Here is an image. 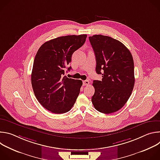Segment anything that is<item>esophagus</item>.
I'll return each instance as SVG.
<instances>
[{"instance_id":"esophagus-1","label":"esophagus","mask_w":160,"mask_h":160,"mask_svg":"<svg viewBox=\"0 0 160 160\" xmlns=\"http://www.w3.org/2000/svg\"><path fill=\"white\" fill-rule=\"evenodd\" d=\"M90 83H89V81L88 80H84V81H83V85H88V84H89Z\"/></svg>"}]
</instances>
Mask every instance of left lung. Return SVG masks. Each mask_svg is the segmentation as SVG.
Segmentation results:
<instances>
[{
	"label": "left lung",
	"instance_id": "left-lung-1",
	"mask_svg": "<svg viewBox=\"0 0 160 160\" xmlns=\"http://www.w3.org/2000/svg\"><path fill=\"white\" fill-rule=\"evenodd\" d=\"M96 60V71L102 80H94L92 104L98 111L109 114L120 109L128 100L135 83L132 56L125 45L108 36L89 37Z\"/></svg>",
	"mask_w": 160,
	"mask_h": 160
}]
</instances>
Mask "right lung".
<instances>
[{"label":"right lung","instance_id":"obj_1","mask_svg":"<svg viewBox=\"0 0 160 160\" xmlns=\"http://www.w3.org/2000/svg\"><path fill=\"white\" fill-rule=\"evenodd\" d=\"M86 38V34L59 37L45 42L37 52L31 76L32 88L40 104L51 112L69 111L80 94L82 81L63 75L72 54Z\"/></svg>","mask_w":160,"mask_h":160}]
</instances>
